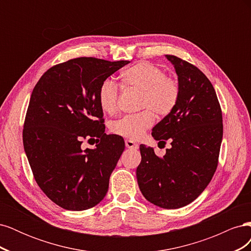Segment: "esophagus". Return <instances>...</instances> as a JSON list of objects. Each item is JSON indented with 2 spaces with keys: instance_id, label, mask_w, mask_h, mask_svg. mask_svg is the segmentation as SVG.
Returning <instances> with one entry per match:
<instances>
[{
  "instance_id": "34e87169",
  "label": "esophagus",
  "mask_w": 251,
  "mask_h": 251,
  "mask_svg": "<svg viewBox=\"0 0 251 251\" xmlns=\"http://www.w3.org/2000/svg\"><path fill=\"white\" fill-rule=\"evenodd\" d=\"M126 147L127 149H137L138 148V144L135 143L133 140L131 139H126Z\"/></svg>"
}]
</instances>
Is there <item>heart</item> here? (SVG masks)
Returning <instances> with one entry per match:
<instances>
[{"label":"heart","instance_id":"obj_1","mask_svg":"<svg viewBox=\"0 0 251 251\" xmlns=\"http://www.w3.org/2000/svg\"><path fill=\"white\" fill-rule=\"evenodd\" d=\"M123 85L141 92L140 113L126 115L112 125V131L124 137L137 140L154 125V111L159 116H168L176 107L180 88L177 80L166 76L160 68L149 62H140L121 73ZM119 87L112 80H104L98 91V101L103 112L113 114L118 107Z\"/></svg>","mask_w":251,"mask_h":251}]
</instances>
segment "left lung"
I'll return each mask as SVG.
<instances>
[{
	"instance_id": "left-lung-1",
	"label": "left lung",
	"mask_w": 251,
	"mask_h": 251,
	"mask_svg": "<svg viewBox=\"0 0 251 251\" xmlns=\"http://www.w3.org/2000/svg\"><path fill=\"white\" fill-rule=\"evenodd\" d=\"M178 75L176 107L151 130L159 142L170 140L163 157L140 144L136 170L143 197L159 207H183L196 200L217 170L223 137L222 111L216 91L198 68L175 55H165Z\"/></svg>"
}]
</instances>
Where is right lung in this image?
<instances>
[{
  "label": "right lung",
  "instance_id": "obj_1",
  "mask_svg": "<svg viewBox=\"0 0 251 251\" xmlns=\"http://www.w3.org/2000/svg\"><path fill=\"white\" fill-rule=\"evenodd\" d=\"M128 63L73 58L50 68L32 91L23 130L24 150L36 183L60 207L86 210L107 195L125 140L104 133L98 91ZM83 139L95 140L96 149L82 150Z\"/></svg>",
  "mask_w": 251,
  "mask_h": 251
}]
</instances>
